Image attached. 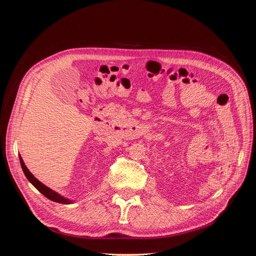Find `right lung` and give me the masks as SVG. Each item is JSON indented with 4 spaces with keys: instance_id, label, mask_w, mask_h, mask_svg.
<instances>
[{
    "instance_id": "obj_1",
    "label": "right lung",
    "mask_w": 256,
    "mask_h": 256,
    "mask_svg": "<svg viewBox=\"0 0 256 256\" xmlns=\"http://www.w3.org/2000/svg\"><path fill=\"white\" fill-rule=\"evenodd\" d=\"M19 159H20V164H21V168H22V171L24 173L26 177L28 178V180L32 184L34 187L40 191L42 196H44L47 198L53 200V202H56V203H60V204H72V200H69L67 198H64L63 196L58 194V192L53 191L52 189H50L47 186H44L42 182H40V180H37V178L28 171V168H26V166L24 164V162L22 160V157L19 154Z\"/></svg>"
}]
</instances>
